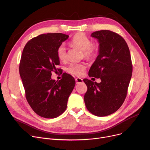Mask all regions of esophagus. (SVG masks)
I'll list each match as a JSON object with an SVG mask.
<instances>
[{"label":"esophagus","mask_w":150,"mask_h":150,"mask_svg":"<svg viewBox=\"0 0 150 150\" xmlns=\"http://www.w3.org/2000/svg\"><path fill=\"white\" fill-rule=\"evenodd\" d=\"M75 81H76V84H80V83H81L83 81L82 78H75Z\"/></svg>","instance_id":"esophagus-1"}]
</instances>
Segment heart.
Segmentation results:
<instances>
[{
	"mask_svg": "<svg viewBox=\"0 0 150 150\" xmlns=\"http://www.w3.org/2000/svg\"><path fill=\"white\" fill-rule=\"evenodd\" d=\"M70 44L76 46L83 50L84 57L86 58L92 59L96 57L98 46L96 43H92L89 38L83 33L75 34L70 41ZM57 57L61 61H65L67 59L66 48L64 44L60 45L57 51ZM86 69V64L83 62H72L67 67V72L76 75L81 76Z\"/></svg>",
	"mask_w": 150,
	"mask_h": 150,
	"instance_id": "heart-1",
	"label": "heart"
}]
</instances>
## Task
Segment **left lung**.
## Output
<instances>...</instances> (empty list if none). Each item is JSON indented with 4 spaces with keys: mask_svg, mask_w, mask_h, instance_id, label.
Listing matches in <instances>:
<instances>
[{
    "mask_svg": "<svg viewBox=\"0 0 150 150\" xmlns=\"http://www.w3.org/2000/svg\"><path fill=\"white\" fill-rule=\"evenodd\" d=\"M98 39L99 54L92 65L89 76L100 78L98 83L87 79L83 81L88 90L84 100L92 114L104 117L119 109L127 97L132 72L129 47L119 34L110 30L92 33Z\"/></svg>",
    "mask_w": 150,
    "mask_h": 150,
    "instance_id": "1",
    "label": "left lung"
}]
</instances>
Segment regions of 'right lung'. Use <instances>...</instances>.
I'll return each instance as SVG.
<instances>
[{
    "instance_id": "1",
    "label": "right lung",
    "mask_w": 150,
    "mask_h": 150,
    "mask_svg": "<svg viewBox=\"0 0 150 150\" xmlns=\"http://www.w3.org/2000/svg\"><path fill=\"white\" fill-rule=\"evenodd\" d=\"M69 35L47 33L32 38L25 45L19 64V74L27 102L34 112L47 119L64 112L75 85L73 76L62 74L59 81L51 78L59 64L57 51Z\"/></svg>"
}]
</instances>
